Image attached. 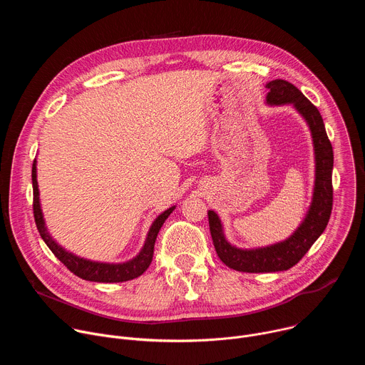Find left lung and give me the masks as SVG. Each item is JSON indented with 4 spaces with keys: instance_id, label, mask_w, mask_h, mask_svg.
Returning <instances> with one entry per match:
<instances>
[{
    "instance_id": "1",
    "label": "left lung",
    "mask_w": 365,
    "mask_h": 365,
    "mask_svg": "<svg viewBox=\"0 0 365 365\" xmlns=\"http://www.w3.org/2000/svg\"><path fill=\"white\" fill-rule=\"evenodd\" d=\"M269 106L292 103L304 118L312 133L315 150V187L309 211L297 230L284 241L252 250H242L231 245L224 235L220 217L207 211V221L212 241L221 262L237 272L244 273H274L289 270L297 264L302 257L314 245L325 231L332 212V168L334 151L327 135L321 113L294 85L283 79H274L266 85Z\"/></svg>"
}]
</instances>
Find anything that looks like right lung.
<instances>
[{
	"instance_id": "obj_1",
	"label": "right lung",
	"mask_w": 365,
	"mask_h": 365,
	"mask_svg": "<svg viewBox=\"0 0 365 365\" xmlns=\"http://www.w3.org/2000/svg\"><path fill=\"white\" fill-rule=\"evenodd\" d=\"M31 180H33V214H34V221L37 225V230L46 242V245L51 250L61 262L78 277L89 282H99V283H120V282H127L133 280L138 276H141L150 266L151 259H153V251H154V242L155 238H158V234L165 224V221L169 218V215L175 211V206L169 207L168 211L160 214L158 218L154 220V222L150 227V231L147 234L144 247L138 252L137 257L127 263H118V264H110V263H98V262H91V259L81 258L69 251H66L63 247H61L53 238L50 237L47 232L44 220H43V212L40 207V199H38V185H37V172H36V160L33 162V169H31Z\"/></svg>"
}]
</instances>
